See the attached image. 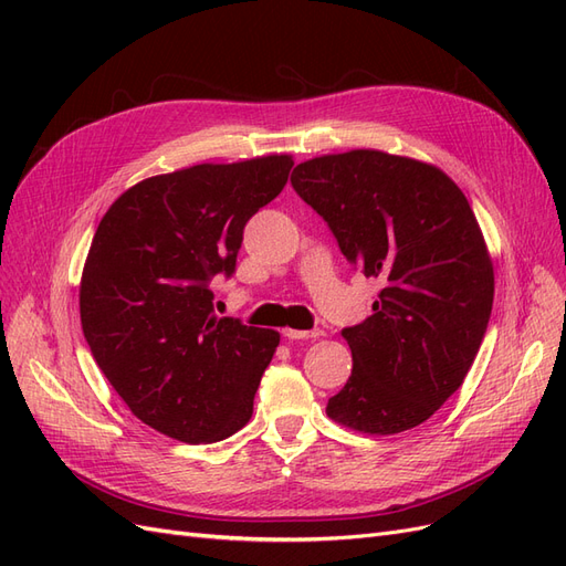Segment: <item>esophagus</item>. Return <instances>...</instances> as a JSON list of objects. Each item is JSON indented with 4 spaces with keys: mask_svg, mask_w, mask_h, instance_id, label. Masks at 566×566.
Instances as JSON below:
<instances>
[{
    "mask_svg": "<svg viewBox=\"0 0 566 566\" xmlns=\"http://www.w3.org/2000/svg\"><path fill=\"white\" fill-rule=\"evenodd\" d=\"M323 335V331H293V328H285L283 331V337H287V339H316V337H321Z\"/></svg>",
    "mask_w": 566,
    "mask_h": 566,
    "instance_id": "esophagus-1",
    "label": "esophagus"
}]
</instances>
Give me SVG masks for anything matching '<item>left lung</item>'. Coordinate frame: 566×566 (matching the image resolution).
I'll list each match as a JSON object with an SVG mask.
<instances>
[{
  "mask_svg": "<svg viewBox=\"0 0 566 566\" xmlns=\"http://www.w3.org/2000/svg\"><path fill=\"white\" fill-rule=\"evenodd\" d=\"M290 184L382 283L373 316L342 331L354 368L325 413L368 434L418 427L465 380L491 318L493 266L468 198L441 169L382 150L300 163Z\"/></svg>",
  "mask_w": 566,
  "mask_h": 566,
  "instance_id": "8db88e82",
  "label": "left lung"
}]
</instances>
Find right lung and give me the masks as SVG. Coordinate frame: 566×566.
Returning <instances> with one entry per match:
<instances>
[{
	"instance_id": "add662e5",
	"label": "right lung",
	"mask_w": 566,
	"mask_h": 566,
	"mask_svg": "<svg viewBox=\"0 0 566 566\" xmlns=\"http://www.w3.org/2000/svg\"><path fill=\"white\" fill-rule=\"evenodd\" d=\"M290 167V156L193 165L132 186L101 219L82 271V333L153 430L212 443L248 424L279 333L217 318L210 283L233 276L245 224Z\"/></svg>"
}]
</instances>
